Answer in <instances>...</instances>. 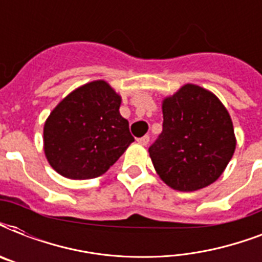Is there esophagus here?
<instances>
[{"label": "esophagus", "mask_w": 262, "mask_h": 262, "mask_svg": "<svg viewBox=\"0 0 262 262\" xmlns=\"http://www.w3.org/2000/svg\"><path fill=\"white\" fill-rule=\"evenodd\" d=\"M137 141H139V144H141V145H147V144L149 143V136H143V137L137 139Z\"/></svg>", "instance_id": "1"}]
</instances>
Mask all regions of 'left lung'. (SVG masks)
Wrapping results in <instances>:
<instances>
[{"mask_svg": "<svg viewBox=\"0 0 262 262\" xmlns=\"http://www.w3.org/2000/svg\"><path fill=\"white\" fill-rule=\"evenodd\" d=\"M163 130L148 152L159 177L179 191L211 185L235 151L226 107L209 91L186 84L163 100Z\"/></svg>", "mask_w": 262, "mask_h": 262, "instance_id": "obj_1", "label": "left lung"}]
</instances>
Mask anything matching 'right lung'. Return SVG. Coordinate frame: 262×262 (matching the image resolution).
Returning <instances> with one entry per match:
<instances>
[{
	"label": "right lung",
	"instance_id": "obj_1",
	"mask_svg": "<svg viewBox=\"0 0 262 262\" xmlns=\"http://www.w3.org/2000/svg\"><path fill=\"white\" fill-rule=\"evenodd\" d=\"M119 106L121 96L103 80L77 88L59 102L43 130L51 167L71 179L104 174L135 141Z\"/></svg>",
	"mask_w": 262,
	"mask_h": 262
}]
</instances>
